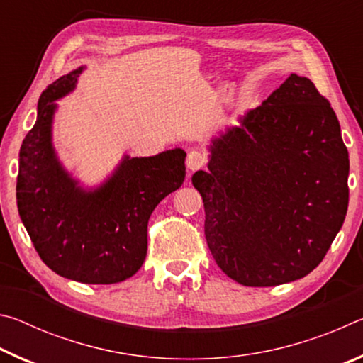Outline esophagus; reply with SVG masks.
I'll return each mask as SVG.
<instances>
[{"mask_svg": "<svg viewBox=\"0 0 363 363\" xmlns=\"http://www.w3.org/2000/svg\"><path fill=\"white\" fill-rule=\"evenodd\" d=\"M206 164V157L205 153H201L199 150H192L187 155V168L190 171H196L201 169Z\"/></svg>", "mask_w": 363, "mask_h": 363, "instance_id": "obj_1", "label": "esophagus"}]
</instances>
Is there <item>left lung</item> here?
Segmentation results:
<instances>
[{
  "mask_svg": "<svg viewBox=\"0 0 363 363\" xmlns=\"http://www.w3.org/2000/svg\"><path fill=\"white\" fill-rule=\"evenodd\" d=\"M192 176L220 270L245 286L306 277L327 255L349 203V153L330 102L291 73L262 106L208 145Z\"/></svg>",
  "mask_w": 363,
  "mask_h": 363,
  "instance_id": "left-lung-1",
  "label": "left lung"
}]
</instances>
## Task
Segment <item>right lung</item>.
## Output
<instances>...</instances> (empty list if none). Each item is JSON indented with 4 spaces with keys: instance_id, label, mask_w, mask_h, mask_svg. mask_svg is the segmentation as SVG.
Segmentation results:
<instances>
[{
    "instance_id": "obj_1",
    "label": "right lung",
    "mask_w": 363,
    "mask_h": 363,
    "mask_svg": "<svg viewBox=\"0 0 363 363\" xmlns=\"http://www.w3.org/2000/svg\"><path fill=\"white\" fill-rule=\"evenodd\" d=\"M84 67L43 91L38 115L19 152L17 208L35 250L60 277L91 285L133 277L147 255V224L155 206L186 177L179 147L153 157L121 158L101 186H79L52 144L56 101L70 94Z\"/></svg>"
}]
</instances>
